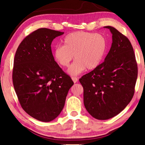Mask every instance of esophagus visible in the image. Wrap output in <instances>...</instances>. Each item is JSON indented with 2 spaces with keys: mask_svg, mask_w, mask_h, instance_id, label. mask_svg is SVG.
Instances as JSON below:
<instances>
[{
  "mask_svg": "<svg viewBox=\"0 0 145 145\" xmlns=\"http://www.w3.org/2000/svg\"><path fill=\"white\" fill-rule=\"evenodd\" d=\"M72 80H73V82H74V83H76V82H77L78 81V78H77V77H72Z\"/></svg>",
  "mask_w": 145,
  "mask_h": 145,
  "instance_id": "esophagus-1",
  "label": "esophagus"
}]
</instances>
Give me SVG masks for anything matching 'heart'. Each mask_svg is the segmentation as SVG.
<instances>
[{
  "instance_id": "obj_1",
  "label": "heart",
  "mask_w": 145,
  "mask_h": 145,
  "mask_svg": "<svg viewBox=\"0 0 145 145\" xmlns=\"http://www.w3.org/2000/svg\"><path fill=\"white\" fill-rule=\"evenodd\" d=\"M63 42V45L54 50V59L65 68L74 57L75 61L68 70V74L73 76L80 74L86 68L93 70L99 67L107 51L106 38L99 33L75 32L68 34Z\"/></svg>"
}]
</instances>
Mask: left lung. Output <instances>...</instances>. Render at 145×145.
Here are the masks:
<instances>
[{
  "instance_id": "obj_1",
  "label": "left lung",
  "mask_w": 145,
  "mask_h": 145,
  "mask_svg": "<svg viewBox=\"0 0 145 145\" xmlns=\"http://www.w3.org/2000/svg\"><path fill=\"white\" fill-rule=\"evenodd\" d=\"M112 43L104 61L80 78L84 88V104L97 120L111 118L131 101L137 77L133 47L126 36L111 26Z\"/></svg>"
}]
</instances>
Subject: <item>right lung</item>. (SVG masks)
Segmentation results:
<instances>
[{
    "instance_id": "add662e5",
    "label": "right lung",
    "mask_w": 145,
    "mask_h": 145,
    "mask_svg": "<svg viewBox=\"0 0 145 145\" xmlns=\"http://www.w3.org/2000/svg\"><path fill=\"white\" fill-rule=\"evenodd\" d=\"M63 34L38 29L24 39L14 56L13 82L20 104L29 115L41 121H52L59 116L73 85L51 50L54 39Z\"/></svg>"
}]
</instances>
